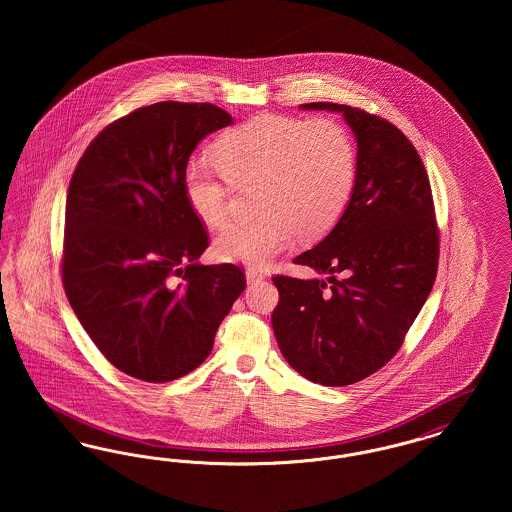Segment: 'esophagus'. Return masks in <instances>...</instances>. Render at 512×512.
I'll return each instance as SVG.
<instances>
[{"label": "esophagus", "instance_id": "34e87169", "mask_svg": "<svg viewBox=\"0 0 512 512\" xmlns=\"http://www.w3.org/2000/svg\"><path fill=\"white\" fill-rule=\"evenodd\" d=\"M245 278H247V284H257V282H261L265 278V274L255 270V268H247L245 270Z\"/></svg>", "mask_w": 512, "mask_h": 512}]
</instances>
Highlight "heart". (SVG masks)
I'll list each match as a JSON object with an SVG mask.
<instances>
[{"label":"heart","mask_w":512,"mask_h":512,"mask_svg":"<svg viewBox=\"0 0 512 512\" xmlns=\"http://www.w3.org/2000/svg\"><path fill=\"white\" fill-rule=\"evenodd\" d=\"M219 165L194 157L184 167V195L197 219L220 228L228 219L230 182L259 180L263 217L226 228L215 253L222 261L265 267L297 234L311 242L341 217L355 186V146L332 119L303 121L263 113L228 130L215 144Z\"/></svg>","instance_id":"heart-1"}]
</instances>
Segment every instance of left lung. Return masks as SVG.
<instances>
[{
	"label": "left lung",
	"instance_id": "1",
	"mask_svg": "<svg viewBox=\"0 0 512 512\" xmlns=\"http://www.w3.org/2000/svg\"><path fill=\"white\" fill-rule=\"evenodd\" d=\"M299 107L341 113L357 142V172L336 226L293 261L317 278H272L280 293L272 330L293 370L340 388L401 347L436 280L438 228L428 174L397 126L340 103Z\"/></svg>",
	"mask_w": 512,
	"mask_h": 512
}]
</instances>
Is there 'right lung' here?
Instances as JSON below:
<instances>
[{
	"label": "right lung",
	"instance_id": "add662e5",
	"mask_svg": "<svg viewBox=\"0 0 512 512\" xmlns=\"http://www.w3.org/2000/svg\"><path fill=\"white\" fill-rule=\"evenodd\" d=\"M213 103L161 101L101 130L74 169L63 284L121 372L171 382L201 365L245 290L236 265H201L209 238L184 195L195 146L232 124Z\"/></svg>",
	"mask_w": 512,
	"mask_h": 512
}]
</instances>
